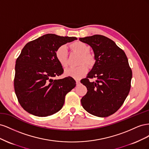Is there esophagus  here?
Masks as SVG:
<instances>
[{
    "instance_id": "obj_1",
    "label": "esophagus",
    "mask_w": 149,
    "mask_h": 149,
    "mask_svg": "<svg viewBox=\"0 0 149 149\" xmlns=\"http://www.w3.org/2000/svg\"><path fill=\"white\" fill-rule=\"evenodd\" d=\"M76 85H79V83H80V81H79V80H78V79H76Z\"/></svg>"
}]
</instances>
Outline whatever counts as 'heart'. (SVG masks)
I'll return each instance as SVG.
<instances>
[{
	"instance_id": "heart-1",
	"label": "heart",
	"mask_w": 149,
	"mask_h": 149,
	"mask_svg": "<svg viewBox=\"0 0 149 149\" xmlns=\"http://www.w3.org/2000/svg\"><path fill=\"white\" fill-rule=\"evenodd\" d=\"M71 48L74 51L81 54V57L79 61V63H82L80 65L76 67H71L65 70V73L67 76H71V77L78 79L82 77L88 72V68L92 67L94 63L95 59L91 54L89 53L90 51V47L82 42H74L71 44ZM55 57L58 62L60 65L65 68L68 65V48L65 45L58 47L55 51ZM83 62H85L87 65H86Z\"/></svg>"
}]
</instances>
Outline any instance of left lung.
Instances as JSON below:
<instances>
[{
  "instance_id": "8db88e82",
  "label": "left lung",
  "mask_w": 149,
  "mask_h": 149,
  "mask_svg": "<svg viewBox=\"0 0 149 149\" xmlns=\"http://www.w3.org/2000/svg\"><path fill=\"white\" fill-rule=\"evenodd\" d=\"M91 46L96 62L86 78L81 83L87 93L81 102L94 116L105 118L113 114L123 104L131 86L132 70L125 52L105 36L94 35L79 38ZM96 79L91 82V79Z\"/></svg>"
}]
</instances>
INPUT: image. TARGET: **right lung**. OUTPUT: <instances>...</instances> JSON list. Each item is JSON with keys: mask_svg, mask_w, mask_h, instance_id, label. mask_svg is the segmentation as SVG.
Instances as JSON below:
<instances>
[{"mask_svg": "<svg viewBox=\"0 0 149 149\" xmlns=\"http://www.w3.org/2000/svg\"><path fill=\"white\" fill-rule=\"evenodd\" d=\"M76 37L46 34L26 43L17 58L13 85L17 100L23 109L38 117L56 113L63 106L65 96L76 86L68 76L53 79L63 73L55 57L58 47Z\"/></svg>", "mask_w": 149, "mask_h": 149, "instance_id": "obj_1", "label": "right lung"}]
</instances>
